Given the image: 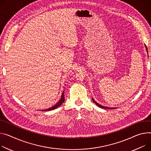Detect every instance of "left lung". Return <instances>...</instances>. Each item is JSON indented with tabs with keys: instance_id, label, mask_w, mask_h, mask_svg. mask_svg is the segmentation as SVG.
Instances as JSON below:
<instances>
[{
	"instance_id": "1",
	"label": "left lung",
	"mask_w": 151,
	"mask_h": 151,
	"mask_svg": "<svg viewBox=\"0 0 151 151\" xmlns=\"http://www.w3.org/2000/svg\"><path fill=\"white\" fill-rule=\"evenodd\" d=\"M145 47H146V51L147 52V47H146V46L145 45ZM92 100H93V102H94L97 105V106H98L99 107H100V108H105V109H115L114 108H109V107H107V106H102V105H101L100 104H99L98 103H97L96 102L94 99H93V98H92Z\"/></svg>"
}]
</instances>
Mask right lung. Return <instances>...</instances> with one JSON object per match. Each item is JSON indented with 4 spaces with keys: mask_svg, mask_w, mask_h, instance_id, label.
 I'll list each match as a JSON object with an SVG mask.
<instances>
[{
    "mask_svg": "<svg viewBox=\"0 0 151 151\" xmlns=\"http://www.w3.org/2000/svg\"><path fill=\"white\" fill-rule=\"evenodd\" d=\"M64 91L63 92L62 96H61V99H60V100L58 101V103H57L53 106H52L51 108H49V109H43V110H42V111H50V110H53V109H55V108L59 107V106L64 102V100H65V99H64Z\"/></svg>",
    "mask_w": 151,
    "mask_h": 151,
    "instance_id": "right-lung-1",
    "label": "right lung"
}]
</instances>
